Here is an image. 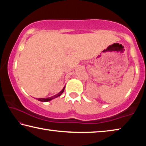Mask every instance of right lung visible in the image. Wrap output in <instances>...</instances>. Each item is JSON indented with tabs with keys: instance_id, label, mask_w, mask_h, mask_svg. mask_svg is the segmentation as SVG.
I'll return each instance as SVG.
<instances>
[{
	"instance_id": "right-lung-1",
	"label": "right lung",
	"mask_w": 146,
	"mask_h": 146,
	"mask_svg": "<svg viewBox=\"0 0 146 146\" xmlns=\"http://www.w3.org/2000/svg\"><path fill=\"white\" fill-rule=\"evenodd\" d=\"M64 89H65V86H64V88L62 89V91H60V92H59L58 93H57V94H56V95H55L52 96V97H48V98H36V99L39 100V101H40V102H49V101L53 100V99H54V98H57L58 97H60V95H62V93L64 92Z\"/></svg>"
}]
</instances>
